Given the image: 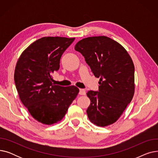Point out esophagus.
<instances>
[{"label": "esophagus", "instance_id": "1", "mask_svg": "<svg viewBox=\"0 0 158 158\" xmlns=\"http://www.w3.org/2000/svg\"><path fill=\"white\" fill-rule=\"evenodd\" d=\"M79 94L81 95H86V90L85 89H79Z\"/></svg>", "mask_w": 158, "mask_h": 158}]
</instances>
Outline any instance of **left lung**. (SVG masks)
<instances>
[{"instance_id":"8db88e82","label":"left lung","mask_w":158,"mask_h":158,"mask_svg":"<svg viewBox=\"0 0 158 158\" xmlns=\"http://www.w3.org/2000/svg\"><path fill=\"white\" fill-rule=\"evenodd\" d=\"M75 50L84 56L96 77H100L98 91L86 95L90 105L89 120L105 127L117 121L135 93V66L126 50L107 36L88 37L80 40Z\"/></svg>"}]
</instances>
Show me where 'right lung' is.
<instances>
[{
    "instance_id": "right-lung-1",
    "label": "right lung",
    "mask_w": 158,
    "mask_h": 158,
    "mask_svg": "<svg viewBox=\"0 0 158 158\" xmlns=\"http://www.w3.org/2000/svg\"><path fill=\"white\" fill-rule=\"evenodd\" d=\"M75 38L44 37L21 54L15 70V83L22 104L39 122L60 121L77 97L79 89L52 83L51 75L60 69L62 54Z\"/></svg>"
}]
</instances>
